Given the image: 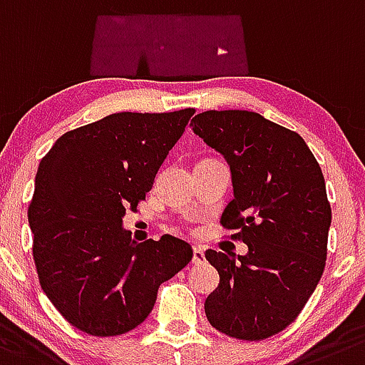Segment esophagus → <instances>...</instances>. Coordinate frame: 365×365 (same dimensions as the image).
I'll list each match as a JSON object with an SVG mask.
<instances>
[{
	"label": "esophagus",
	"mask_w": 365,
	"mask_h": 365,
	"mask_svg": "<svg viewBox=\"0 0 365 365\" xmlns=\"http://www.w3.org/2000/svg\"><path fill=\"white\" fill-rule=\"evenodd\" d=\"M205 262V255H203V249L200 247V245H196L195 249H192V264L195 265H200Z\"/></svg>",
	"instance_id": "1"
}]
</instances>
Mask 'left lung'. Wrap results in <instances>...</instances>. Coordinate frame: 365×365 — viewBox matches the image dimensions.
Wrapping results in <instances>:
<instances>
[{
	"label": "left lung",
	"mask_w": 365,
	"mask_h": 365,
	"mask_svg": "<svg viewBox=\"0 0 365 365\" xmlns=\"http://www.w3.org/2000/svg\"><path fill=\"white\" fill-rule=\"evenodd\" d=\"M195 134L225 158L232 195L222 225L247 255L205 251L220 284L205 300L212 327L264 340L297 320L326 267L331 205L317 158L300 134L249 110H205Z\"/></svg>",
	"instance_id": "1"
}]
</instances>
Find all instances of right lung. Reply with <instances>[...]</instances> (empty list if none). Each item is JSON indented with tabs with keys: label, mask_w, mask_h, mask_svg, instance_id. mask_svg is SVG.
Instances as JSON below:
<instances>
[{
	"label": "right lung",
	"mask_w": 365,
	"mask_h": 365,
	"mask_svg": "<svg viewBox=\"0 0 365 365\" xmlns=\"http://www.w3.org/2000/svg\"><path fill=\"white\" fill-rule=\"evenodd\" d=\"M192 114H109L65 133L39 162L29 205L39 284L83 333L116 336L140 326L160 285L192 260L183 240L138 244L123 227Z\"/></svg>",
	"instance_id": "1"
}]
</instances>
